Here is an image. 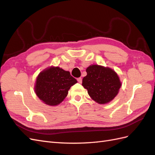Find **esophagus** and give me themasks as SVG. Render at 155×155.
I'll list each match as a JSON object with an SVG mask.
<instances>
[{"label": "esophagus", "mask_w": 155, "mask_h": 155, "mask_svg": "<svg viewBox=\"0 0 155 155\" xmlns=\"http://www.w3.org/2000/svg\"><path fill=\"white\" fill-rule=\"evenodd\" d=\"M77 80H78V81L79 83H81L82 82V78H78L77 79Z\"/></svg>", "instance_id": "1"}]
</instances>
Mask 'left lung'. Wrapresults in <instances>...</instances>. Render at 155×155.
Returning a JSON list of instances; mask_svg holds the SVG:
<instances>
[{
    "label": "left lung",
    "instance_id": "1",
    "mask_svg": "<svg viewBox=\"0 0 155 155\" xmlns=\"http://www.w3.org/2000/svg\"><path fill=\"white\" fill-rule=\"evenodd\" d=\"M82 85L88 95L99 104H106L117 96L121 86L118 74L114 70L97 64H91L86 69Z\"/></svg>",
    "mask_w": 155,
    "mask_h": 155
}]
</instances>
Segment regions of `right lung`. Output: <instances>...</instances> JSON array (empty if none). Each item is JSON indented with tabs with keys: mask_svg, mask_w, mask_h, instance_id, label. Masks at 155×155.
Wrapping results in <instances>:
<instances>
[{
	"mask_svg": "<svg viewBox=\"0 0 155 155\" xmlns=\"http://www.w3.org/2000/svg\"><path fill=\"white\" fill-rule=\"evenodd\" d=\"M70 72L59 67H50L41 72L36 79V95L46 105L56 106L68 95L69 89L77 83Z\"/></svg>",
	"mask_w": 155,
	"mask_h": 155,
	"instance_id": "obj_1",
	"label": "right lung"
}]
</instances>
